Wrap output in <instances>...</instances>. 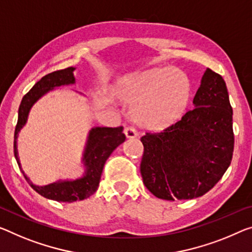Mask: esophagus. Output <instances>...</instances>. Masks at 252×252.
<instances>
[{
  "label": "esophagus",
  "instance_id": "obj_1",
  "mask_svg": "<svg viewBox=\"0 0 252 252\" xmlns=\"http://www.w3.org/2000/svg\"><path fill=\"white\" fill-rule=\"evenodd\" d=\"M124 133L128 138H134L137 136V131L133 126H126L125 129H124Z\"/></svg>",
  "mask_w": 252,
  "mask_h": 252
}]
</instances>
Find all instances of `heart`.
Masks as SVG:
<instances>
[{
    "instance_id": "heart-1",
    "label": "heart",
    "mask_w": 252,
    "mask_h": 252,
    "mask_svg": "<svg viewBox=\"0 0 252 252\" xmlns=\"http://www.w3.org/2000/svg\"><path fill=\"white\" fill-rule=\"evenodd\" d=\"M190 95L187 76L170 69H153L124 83L119 98L135 107V121L160 129L181 117Z\"/></svg>"
}]
</instances>
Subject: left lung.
Listing matches in <instances>:
<instances>
[{
	"mask_svg": "<svg viewBox=\"0 0 252 252\" xmlns=\"http://www.w3.org/2000/svg\"><path fill=\"white\" fill-rule=\"evenodd\" d=\"M192 102L179 121L141 137L143 183L160 199L203 196L231 164L233 110L223 77L207 68Z\"/></svg>",
	"mask_w": 252,
	"mask_h": 252,
	"instance_id": "obj_1",
	"label": "left lung"
}]
</instances>
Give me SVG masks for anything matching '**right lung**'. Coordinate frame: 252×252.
Instances as JSON below:
<instances>
[{
    "label": "right lung",
    "mask_w": 252,
    "mask_h": 252,
    "mask_svg": "<svg viewBox=\"0 0 252 252\" xmlns=\"http://www.w3.org/2000/svg\"><path fill=\"white\" fill-rule=\"evenodd\" d=\"M73 71H74V67H67L65 69H59V71L49 73V74L42 76L30 89V91L23 95L20 107H19L18 123L14 130L13 143L14 157L20 169L21 165L20 162H19L17 151V137L19 130L21 129V127L27 122L30 108L50 89L74 83L75 79L73 76ZM123 129V126L95 127L90 131L86 153H84L83 158V161H86L87 165V173L86 176L79 180L64 181V183L50 184L44 186V187H39V186H34L32 183H30V180L25 176V172L22 171L23 176H25L26 180H28L33 190H36L45 198L66 203L86 199L91 195H94L96 189H98L103 165L106 163L107 158L110 157L113 151L126 139Z\"/></svg>",
    "instance_id": "1"
}]
</instances>
